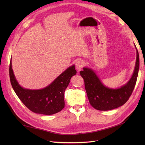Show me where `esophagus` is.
<instances>
[{"mask_svg": "<svg viewBox=\"0 0 145 145\" xmlns=\"http://www.w3.org/2000/svg\"><path fill=\"white\" fill-rule=\"evenodd\" d=\"M84 66V62L82 60H78L76 64V68L78 71H80Z\"/></svg>", "mask_w": 145, "mask_h": 145, "instance_id": "1", "label": "esophagus"}]
</instances>
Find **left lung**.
Here are the masks:
<instances>
[{"instance_id":"left-lung-1","label":"left lung","mask_w":145,"mask_h":145,"mask_svg":"<svg viewBox=\"0 0 145 145\" xmlns=\"http://www.w3.org/2000/svg\"><path fill=\"white\" fill-rule=\"evenodd\" d=\"M137 52L136 62L132 77L125 85L112 89L105 86L93 69L85 67L80 72L84 79L85 87L91 105L99 111H108L124 105L129 99L137 82L139 69V54Z\"/></svg>"}]
</instances>
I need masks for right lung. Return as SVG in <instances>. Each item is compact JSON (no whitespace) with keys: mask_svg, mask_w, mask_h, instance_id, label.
<instances>
[{"mask_svg":"<svg viewBox=\"0 0 145 145\" xmlns=\"http://www.w3.org/2000/svg\"><path fill=\"white\" fill-rule=\"evenodd\" d=\"M77 73L73 65L65 70L46 87L40 89H29L22 87L17 81L10 63V77L13 89L26 106L33 112L52 115L65 106L64 93L71 77Z\"/></svg>","mask_w":145,"mask_h":145,"instance_id":"add662e5","label":"right lung"}]
</instances>
